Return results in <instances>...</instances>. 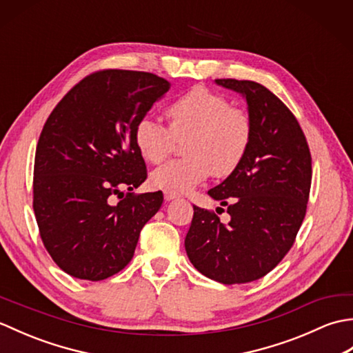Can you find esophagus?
<instances>
[{"label": "esophagus", "mask_w": 353, "mask_h": 353, "mask_svg": "<svg viewBox=\"0 0 353 353\" xmlns=\"http://www.w3.org/2000/svg\"><path fill=\"white\" fill-rule=\"evenodd\" d=\"M163 197H165V200L170 201V200H174V199H177V197H179V194H177V192H174V191H168V190H165V192H163Z\"/></svg>", "instance_id": "obj_1"}]
</instances>
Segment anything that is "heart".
<instances>
[{
    "instance_id": "obj_1",
    "label": "heart",
    "mask_w": 353,
    "mask_h": 353,
    "mask_svg": "<svg viewBox=\"0 0 353 353\" xmlns=\"http://www.w3.org/2000/svg\"><path fill=\"white\" fill-rule=\"evenodd\" d=\"M170 127L152 117L134 125V142L150 163H161L172 153L177 139H185L182 159L152 172L156 188L188 191L212 174L228 177L249 150L253 125L244 109L234 108L226 97L205 86H194L172 100L167 110Z\"/></svg>"
}]
</instances>
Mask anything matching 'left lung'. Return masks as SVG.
Instances as JSON below:
<instances>
[{
  "mask_svg": "<svg viewBox=\"0 0 353 353\" xmlns=\"http://www.w3.org/2000/svg\"><path fill=\"white\" fill-rule=\"evenodd\" d=\"M215 83L245 97L252 141L239 167L208 191L228 206L230 221L194 206L185 249L209 279L245 283L272 272L294 244L310 199L311 153L296 117L265 86L235 79Z\"/></svg>",
  "mask_w": 353,
  "mask_h": 353,
  "instance_id": "left-lung-1",
  "label": "left lung"
}]
</instances>
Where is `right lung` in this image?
<instances>
[{
    "label": "right lung",
    "mask_w": 353,
    "mask_h": 353,
    "mask_svg": "<svg viewBox=\"0 0 353 353\" xmlns=\"http://www.w3.org/2000/svg\"><path fill=\"white\" fill-rule=\"evenodd\" d=\"M152 72L103 70L52 109L37 141L33 209L45 249L77 279L103 281L129 264L162 191L125 196L147 179L134 125L167 94Z\"/></svg>",
    "instance_id": "1"
}]
</instances>
